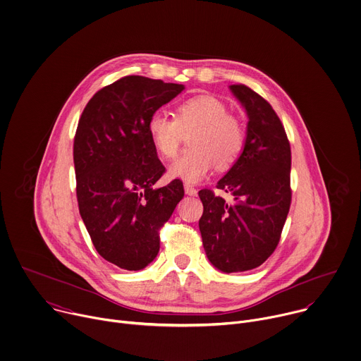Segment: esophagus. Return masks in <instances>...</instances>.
I'll use <instances>...</instances> for the list:
<instances>
[{"instance_id":"obj_1","label":"esophagus","mask_w":361,"mask_h":361,"mask_svg":"<svg viewBox=\"0 0 361 361\" xmlns=\"http://www.w3.org/2000/svg\"><path fill=\"white\" fill-rule=\"evenodd\" d=\"M183 188H185V193L189 195V196H195L197 193V190L192 185H189V183H185Z\"/></svg>"}]
</instances>
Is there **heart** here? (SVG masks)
Instances as JSON below:
<instances>
[{
	"instance_id": "b5f03b06",
	"label": "heart",
	"mask_w": 361,
	"mask_h": 361,
	"mask_svg": "<svg viewBox=\"0 0 361 361\" xmlns=\"http://www.w3.org/2000/svg\"><path fill=\"white\" fill-rule=\"evenodd\" d=\"M149 138L162 158L171 159L179 151L185 135L189 147L169 166L172 178L185 182L202 180L216 165L230 168L245 147L243 121L228 113L227 106L213 96H195L175 109V117L155 113L148 120Z\"/></svg>"
}]
</instances>
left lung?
I'll use <instances>...</instances> for the list:
<instances>
[{
  "instance_id": "left-lung-1",
  "label": "left lung",
  "mask_w": 361,
  "mask_h": 361,
  "mask_svg": "<svg viewBox=\"0 0 361 361\" xmlns=\"http://www.w3.org/2000/svg\"><path fill=\"white\" fill-rule=\"evenodd\" d=\"M231 93L247 111L245 147L217 189L199 192L203 214L199 228L209 261L223 272L259 267L276 248L290 206V147L271 104L244 85Z\"/></svg>"
}]
</instances>
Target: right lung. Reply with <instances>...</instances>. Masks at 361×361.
Returning a JSON list of instances; mask_svg holds the SVG:
<instances>
[{"label": "right lung", "mask_w": 361, "mask_h": 361, "mask_svg": "<svg viewBox=\"0 0 361 361\" xmlns=\"http://www.w3.org/2000/svg\"><path fill=\"white\" fill-rule=\"evenodd\" d=\"M183 85L126 76L99 90L78 124L73 161L79 212L94 248L109 262L138 271L159 251V228L183 197L178 179L154 189L165 166L148 120Z\"/></svg>", "instance_id": "add662e5"}]
</instances>
